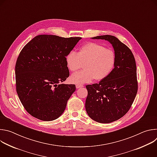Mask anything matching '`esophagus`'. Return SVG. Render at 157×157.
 <instances>
[{
  "instance_id": "1",
  "label": "esophagus",
  "mask_w": 157,
  "mask_h": 157,
  "mask_svg": "<svg viewBox=\"0 0 157 157\" xmlns=\"http://www.w3.org/2000/svg\"><path fill=\"white\" fill-rule=\"evenodd\" d=\"M83 87L82 85H80V84H76V87L77 89L80 88V87Z\"/></svg>"
}]
</instances>
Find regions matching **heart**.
<instances>
[{"instance_id": "heart-1", "label": "heart", "mask_w": 157, "mask_h": 157, "mask_svg": "<svg viewBox=\"0 0 157 157\" xmlns=\"http://www.w3.org/2000/svg\"><path fill=\"white\" fill-rule=\"evenodd\" d=\"M68 69L76 72L82 68V71L74 73L70 78V82L83 84L91 82L93 79L101 81L105 79L113 70L115 55L109 49L96 43H87L81 47L78 53L70 52L65 58Z\"/></svg>"}]
</instances>
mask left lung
I'll return each mask as SVG.
<instances>
[{
	"instance_id": "obj_1",
	"label": "left lung",
	"mask_w": 157,
	"mask_h": 157,
	"mask_svg": "<svg viewBox=\"0 0 157 157\" xmlns=\"http://www.w3.org/2000/svg\"><path fill=\"white\" fill-rule=\"evenodd\" d=\"M109 41L114 50V68L99 83L87 85L85 107L93 120L108 124L122 117L130 109L138 90L137 67L131 50L114 36L91 38Z\"/></svg>"
}]
</instances>
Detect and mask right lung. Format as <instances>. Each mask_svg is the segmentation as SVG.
<instances>
[{"label": "right lung", "instance_id": "obj_1", "mask_svg": "<svg viewBox=\"0 0 157 157\" xmlns=\"http://www.w3.org/2000/svg\"><path fill=\"white\" fill-rule=\"evenodd\" d=\"M81 39L40 35L20 52L15 64L16 90L33 117L52 121L63 113L76 90L75 84H59L70 76L65 58Z\"/></svg>", "mask_w": 157, "mask_h": 157}]
</instances>
